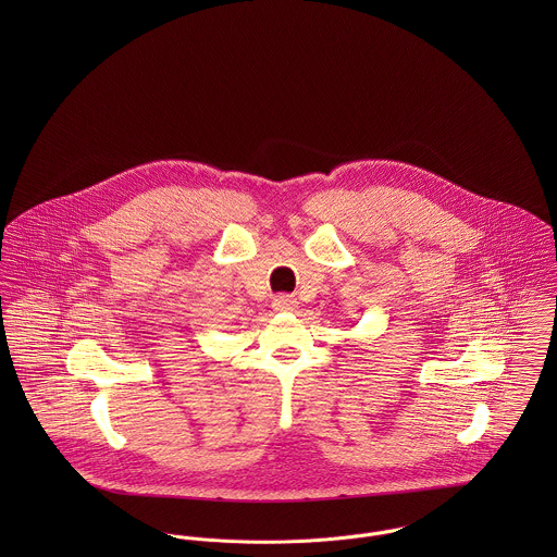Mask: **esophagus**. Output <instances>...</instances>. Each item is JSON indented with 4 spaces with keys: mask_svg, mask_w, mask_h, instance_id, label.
<instances>
[{
    "mask_svg": "<svg viewBox=\"0 0 557 557\" xmlns=\"http://www.w3.org/2000/svg\"><path fill=\"white\" fill-rule=\"evenodd\" d=\"M272 307H274V311H278V313H292V311L298 309V302H296V298H292V296H276L274 302H272Z\"/></svg>",
    "mask_w": 557,
    "mask_h": 557,
    "instance_id": "esophagus-1",
    "label": "esophagus"
}]
</instances>
